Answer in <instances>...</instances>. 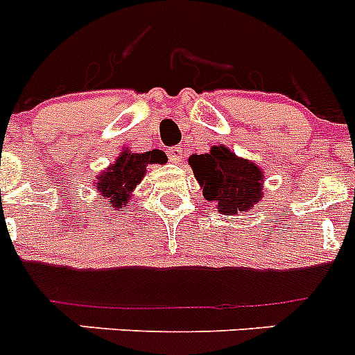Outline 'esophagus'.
I'll return each instance as SVG.
<instances>
[{
	"instance_id": "esophagus-1",
	"label": "esophagus",
	"mask_w": 355,
	"mask_h": 355,
	"mask_svg": "<svg viewBox=\"0 0 355 355\" xmlns=\"http://www.w3.org/2000/svg\"><path fill=\"white\" fill-rule=\"evenodd\" d=\"M167 155L172 163H180L181 158H183V150H181V147H171V149L167 150Z\"/></svg>"
}]
</instances>
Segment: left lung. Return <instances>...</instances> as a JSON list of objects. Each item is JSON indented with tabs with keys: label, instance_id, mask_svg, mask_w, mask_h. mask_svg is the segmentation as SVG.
I'll use <instances>...</instances> for the list:
<instances>
[{
	"label": "left lung",
	"instance_id": "8db88e82",
	"mask_svg": "<svg viewBox=\"0 0 355 355\" xmlns=\"http://www.w3.org/2000/svg\"><path fill=\"white\" fill-rule=\"evenodd\" d=\"M206 200L216 202L224 215L249 211L263 197V171L250 159L240 158L225 146H213L206 155L188 158Z\"/></svg>",
	"mask_w": 355,
	"mask_h": 355
}]
</instances>
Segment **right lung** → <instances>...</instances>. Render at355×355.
Instances as JSON below:
<instances>
[{
  "instance_id": "add662e5",
  "label": "right lung",
  "mask_w": 355,
  "mask_h": 355,
  "mask_svg": "<svg viewBox=\"0 0 355 355\" xmlns=\"http://www.w3.org/2000/svg\"><path fill=\"white\" fill-rule=\"evenodd\" d=\"M167 163V156L159 149L147 153H130L122 150L112 165L96 178V190L105 197L112 209L126 208L130 205L131 193L146 175L147 165Z\"/></svg>"
}]
</instances>
